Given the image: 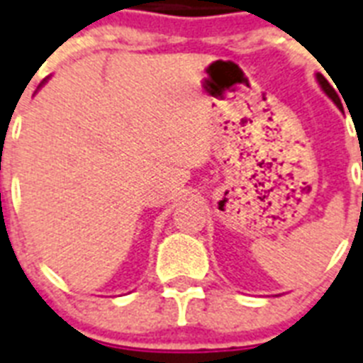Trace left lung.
Returning a JSON list of instances; mask_svg holds the SVG:
<instances>
[{
	"label": "left lung",
	"instance_id": "left-lung-1",
	"mask_svg": "<svg viewBox=\"0 0 363 363\" xmlns=\"http://www.w3.org/2000/svg\"><path fill=\"white\" fill-rule=\"evenodd\" d=\"M317 79H319L320 87L325 89L326 95H328L330 99L334 100L335 106H337V108H340V110H341V100H340V96H337V93H335V91H334V87H332V85H330L328 82H326V78L323 74H317Z\"/></svg>",
	"mask_w": 363,
	"mask_h": 363
}]
</instances>
